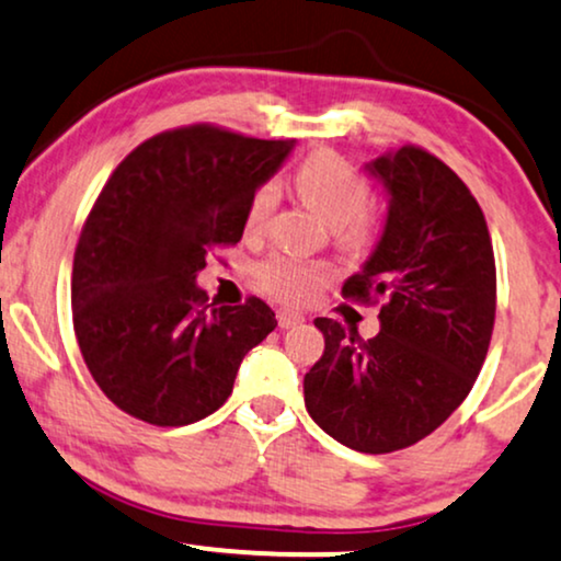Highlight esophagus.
<instances>
[{
	"label": "esophagus",
	"mask_w": 561,
	"mask_h": 561,
	"mask_svg": "<svg viewBox=\"0 0 561 561\" xmlns=\"http://www.w3.org/2000/svg\"><path fill=\"white\" fill-rule=\"evenodd\" d=\"M276 321H279L282 329H293V325L305 321V316L297 313V310H293V308H279L276 310Z\"/></svg>",
	"instance_id": "obj_1"
}]
</instances>
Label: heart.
Listing matches in <instances>:
<instances>
[{"label":"heart","instance_id":"1","mask_svg":"<svg viewBox=\"0 0 561 561\" xmlns=\"http://www.w3.org/2000/svg\"><path fill=\"white\" fill-rule=\"evenodd\" d=\"M295 191L331 225L333 240L344 251H367L378 240L380 219L367 207V181L342 154L321 150L308 154L295 175ZM276 207V186L272 181L253 191L245 209V230L259 232ZM333 279V268L323 261H302L289 256H268L256 266V282L266 295L285 302H308Z\"/></svg>","mask_w":561,"mask_h":561}]
</instances>
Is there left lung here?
<instances>
[{"label":"left lung","instance_id":"1","mask_svg":"<svg viewBox=\"0 0 561 561\" xmlns=\"http://www.w3.org/2000/svg\"><path fill=\"white\" fill-rule=\"evenodd\" d=\"M391 196L386 230L344 300L380 305L359 339L316 318L325 350L305 375V407L346 448L393 453L420 443L463 403L497 313V268L484 211L453 170L416 145L370 165Z\"/></svg>","mask_w":561,"mask_h":561}]
</instances>
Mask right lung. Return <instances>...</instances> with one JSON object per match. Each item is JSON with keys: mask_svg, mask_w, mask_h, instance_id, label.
Wrapping results in <instances>:
<instances>
[{"mask_svg": "<svg viewBox=\"0 0 561 561\" xmlns=\"http://www.w3.org/2000/svg\"><path fill=\"white\" fill-rule=\"evenodd\" d=\"M293 147L179 126L141 141L98 194L75 248V336L92 380L134 420L183 427L209 416L276 329L253 295L209 305L196 274L243 238L253 191Z\"/></svg>", "mask_w": 561, "mask_h": 561, "instance_id": "add662e5", "label": "right lung"}]
</instances>
